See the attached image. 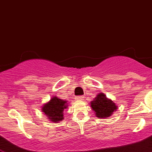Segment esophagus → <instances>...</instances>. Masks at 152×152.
<instances>
[{"instance_id":"esophagus-1","label":"esophagus","mask_w":152,"mask_h":152,"mask_svg":"<svg viewBox=\"0 0 152 152\" xmlns=\"http://www.w3.org/2000/svg\"><path fill=\"white\" fill-rule=\"evenodd\" d=\"M83 98H84V97H83L82 96H77V97H76V101H82L83 99Z\"/></svg>"}]
</instances>
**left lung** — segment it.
Returning <instances> with one entry per match:
<instances>
[{"instance_id": "1", "label": "left lung", "mask_w": 152, "mask_h": 152, "mask_svg": "<svg viewBox=\"0 0 152 152\" xmlns=\"http://www.w3.org/2000/svg\"><path fill=\"white\" fill-rule=\"evenodd\" d=\"M90 105L95 113V116L99 118L110 117L118 109L115 103L111 99H108L103 93L97 94L94 100L90 102Z\"/></svg>"}]
</instances>
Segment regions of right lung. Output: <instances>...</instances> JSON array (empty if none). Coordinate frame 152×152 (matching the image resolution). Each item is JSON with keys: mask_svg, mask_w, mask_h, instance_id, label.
<instances>
[{"mask_svg": "<svg viewBox=\"0 0 152 152\" xmlns=\"http://www.w3.org/2000/svg\"><path fill=\"white\" fill-rule=\"evenodd\" d=\"M68 104L67 101L54 96L51 97L49 102L43 104L41 111L50 121L58 123L64 119V111L69 106Z\"/></svg>", "mask_w": 152, "mask_h": 152, "instance_id": "obj_1", "label": "right lung"}]
</instances>
